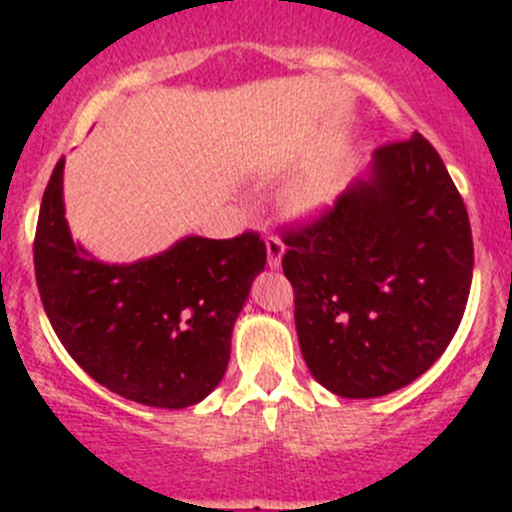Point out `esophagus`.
<instances>
[{
  "instance_id": "34e87169",
  "label": "esophagus",
  "mask_w": 512,
  "mask_h": 512,
  "mask_svg": "<svg viewBox=\"0 0 512 512\" xmlns=\"http://www.w3.org/2000/svg\"><path fill=\"white\" fill-rule=\"evenodd\" d=\"M265 245H267V265L280 267L282 257H285V245H282V240H277V237H267Z\"/></svg>"
}]
</instances>
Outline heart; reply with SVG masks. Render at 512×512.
Segmentation results:
<instances>
[{
  "label": "heart",
  "instance_id": "obj_1",
  "mask_svg": "<svg viewBox=\"0 0 512 512\" xmlns=\"http://www.w3.org/2000/svg\"><path fill=\"white\" fill-rule=\"evenodd\" d=\"M349 178V158L332 151L299 170L277 195V208L292 223H317L342 200Z\"/></svg>",
  "mask_w": 512,
  "mask_h": 512
}]
</instances>
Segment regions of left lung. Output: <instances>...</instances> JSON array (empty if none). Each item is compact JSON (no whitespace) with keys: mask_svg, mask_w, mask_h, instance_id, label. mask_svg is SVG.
Returning a JSON list of instances; mask_svg holds the SVG:
<instances>
[{"mask_svg":"<svg viewBox=\"0 0 512 512\" xmlns=\"http://www.w3.org/2000/svg\"><path fill=\"white\" fill-rule=\"evenodd\" d=\"M299 349L342 399L404 389L446 352L466 312L473 237L436 148H379L337 208L285 235Z\"/></svg>","mask_w":512,"mask_h":512,"instance_id":"1","label":"left lung"}]
</instances>
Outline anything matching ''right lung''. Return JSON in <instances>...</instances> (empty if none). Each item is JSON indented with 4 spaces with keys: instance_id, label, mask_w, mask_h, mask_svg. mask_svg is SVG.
Returning <instances> with one entry per match:
<instances>
[{
    "instance_id": "1",
    "label": "right lung",
    "mask_w": 512,
    "mask_h": 512,
    "mask_svg": "<svg viewBox=\"0 0 512 512\" xmlns=\"http://www.w3.org/2000/svg\"><path fill=\"white\" fill-rule=\"evenodd\" d=\"M265 262L255 232L185 235L136 262L98 260L66 223L64 158L41 198L34 270L46 317L91 379L136 404L185 409L223 381L232 327Z\"/></svg>"
}]
</instances>
